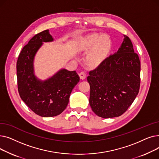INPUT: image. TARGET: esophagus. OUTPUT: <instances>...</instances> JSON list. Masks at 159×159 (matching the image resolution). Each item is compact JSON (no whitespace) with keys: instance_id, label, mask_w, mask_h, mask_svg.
I'll list each match as a JSON object with an SVG mask.
<instances>
[{"instance_id":"obj_1","label":"esophagus","mask_w":159,"mask_h":159,"mask_svg":"<svg viewBox=\"0 0 159 159\" xmlns=\"http://www.w3.org/2000/svg\"><path fill=\"white\" fill-rule=\"evenodd\" d=\"M79 76H80V79L84 80V79H85L86 77V73L84 71H81V72L79 73Z\"/></svg>"}]
</instances>
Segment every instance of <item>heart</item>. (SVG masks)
<instances>
[{"instance_id": "heart-1", "label": "heart", "mask_w": 159, "mask_h": 159, "mask_svg": "<svg viewBox=\"0 0 159 159\" xmlns=\"http://www.w3.org/2000/svg\"><path fill=\"white\" fill-rule=\"evenodd\" d=\"M110 40L106 36L91 34L81 42V49L89 52L88 62L91 65H97L107 55L110 49Z\"/></svg>"}]
</instances>
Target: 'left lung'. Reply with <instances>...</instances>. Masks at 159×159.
Wrapping results in <instances>:
<instances>
[{"mask_svg":"<svg viewBox=\"0 0 159 159\" xmlns=\"http://www.w3.org/2000/svg\"><path fill=\"white\" fill-rule=\"evenodd\" d=\"M124 39L117 52L90 71L89 104L104 119L119 116L126 111L139 93L140 62L130 39Z\"/></svg>","mask_w":159,"mask_h":159,"instance_id":"1","label":"left lung"}]
</instances>
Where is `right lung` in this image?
<instances>
[{"label": "right lung", "instance_id": "obj_1", "mask_svg": "<svg viewBox=\"0 0 159 159\" xmlns=\"http://www.w3.org/2000/svg\"><path fill=\"white\" fill-rule=\"evenodd\" d=\"M53 40L49 30L32 37L22 48L16 62L18 91L21 99L37 115L49 117L60 115L68 106L80 77L75 71L62 69L44 81L34 74L33 61L43 43Z\"/></svg>", "mask_w": 159, "mask_h": 159}]
</instances>
